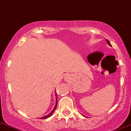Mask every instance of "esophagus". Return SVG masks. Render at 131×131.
Here are the masks:
<instances>
[{"mask_svg":"<svg viewBox=\"0 0 131 131\" xmlns=\"http://www.w3.org/2000/svg\"><path fill=\"white\" fill-rule=\"evenodd\" d=\"M66 79H68V78H69V75H66Z\"/></svg>","mask_w":131,"mask_h":131,"instance_id":"1","label":"esophagus"}]
</instances>
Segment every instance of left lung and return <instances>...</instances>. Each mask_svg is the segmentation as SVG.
<instances>
[{"label":"left lung","instance_id":"8db88e82","mask_svg":"<svg viewBox=\"0 0 131 131\" xmlns=\"http://www.w3.org/2000/svg\"><path fill=\"white\" fill-rule=\"evenodd\" d=\"M107 43H108V44H109V46H111V43H110V42H109V40H107Z\"/></svg>","mask_w":131,"mask_h":131}]
</instances>
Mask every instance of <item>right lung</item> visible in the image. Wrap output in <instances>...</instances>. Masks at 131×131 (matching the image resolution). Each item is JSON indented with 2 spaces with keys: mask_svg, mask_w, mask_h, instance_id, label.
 <instances>
[{
  "mask_svg": "<svg viewBox=\"0 0 131 131\" xmlns=\"http://www.w3.org/2000/svg\"><path fill=\"white\" fill-rule=\"evenodd\" d=\"M57 101H57V97H56V105H55L54 108H53V110H52V112L50 113L49 114V115H48L45 116V117H42V118H40V119H47V118H48V117H50V116L52 115V113H53V111H55V109H56V107H57Z\"/></svg>",
  "mask_w": 131,
  "mask_h": 131,
  "instance_id": "right-lung-1",
  "label": "right lung"
}]
</instances>
